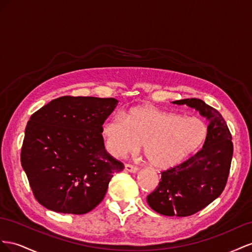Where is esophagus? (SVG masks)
I'll return each instance as SVG.
<instances>
[{
    "label": "esophagus",
    "instance_id": "obj_1",
    "mask_svg": "<svg viewBox=\"0 0 252 252\" xmlns=\"http://www.w3.org/2000/svg\"><path fill=\"white\" fill-rule=\"evenodd\" d=\"M125 169H126L127 172H131V173H136V172H138V168H137V167L132 166V164H128V163L126 164Z\"/></svg>",
    "mask_w": 252,
    "mask_h": 252
}]
</instances>
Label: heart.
<instances>
[{"instance_id":"b5f03b06","label":"heart","mask_w":252,"mask_h":252,"mask_svg":"<svg viewBox=\"0 0 252 252\" xmlns=\"http://www.w3.org/2000/svg\"><path fill=\"white\" fill-rule=\"evenodd\" d=\"M104 145L112 156L135 153L143 143L149 162L157 169L173 168L203 145L208 128L198 118L162 111L152 105L136 106L115 114L102 126Z\"/></svg>"}]
</instances>
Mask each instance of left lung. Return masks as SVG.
Here are the masks:
<instances>
[{
  "instance_id": "8db88e82",
  "label": "left lung",
  "mask_w": 252,
  "mask_h": 252,
  "mask_svg": "<svg viewBox=\"0 0 252 252\" xmlns=\"http://www.w3.org/2000/svg\"><path fill=\"white\" fill-rule=\"evenodd\" d=\"M174 104L195 109L209 120L203 149L178 166L161 172V182L147 196L149 206L167 217H189L204 209L224 191L233 154L231 133L219 111L191 98Z\"/></svg>"
}]
</instances>
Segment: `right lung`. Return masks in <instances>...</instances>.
Segmentation results:
<instances>
[{
    "mask_svg": "<svg viewBox=\"0 0 252 252\" xmlns=\"http://www.w3.org/2000/svg\"><path fill=\"white\" fill-rule=\"evenodd\" d=\"M115 98L63 96L32 115L21 163L35 199L47 209L84 214L102 202L124 163L106 152L102 125Z\"/></svg>",
    "mask_w": 252,
    "mask_h": 252,
    "instance_id": "obj_1",
    "label": "right lung"
}]
</instances>
